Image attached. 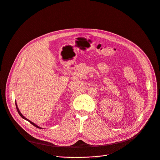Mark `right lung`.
<instances>
[{
  "label": "right lung",
  "instance_id": "obj_1",
  "mask_svg": "<svg viewBox=\"0 0 160 160\" xmlns=\"http://www.w3.org/2000/svg\"><path fill=\"white\" fill-rule=\"evenodd\" d=\"M16 108H17V110H18V113H19V115H20V116H21V117H22V118H24V119H25V120H27V121H28V122H30V123H31V124H32V125H34V126H35V127H37V128H40V129H42V128H41V127H39V126H38V125H36V124H35V123H33V122H31V121H30V120H28V119H27V118H25V117H24V116H23V115H22V113H21V112H20V111H19V108H18V105H17V104H16Z\"/></svg>",
  "mask_w": 160,
  "mask_h": 160
}]
</instances>
